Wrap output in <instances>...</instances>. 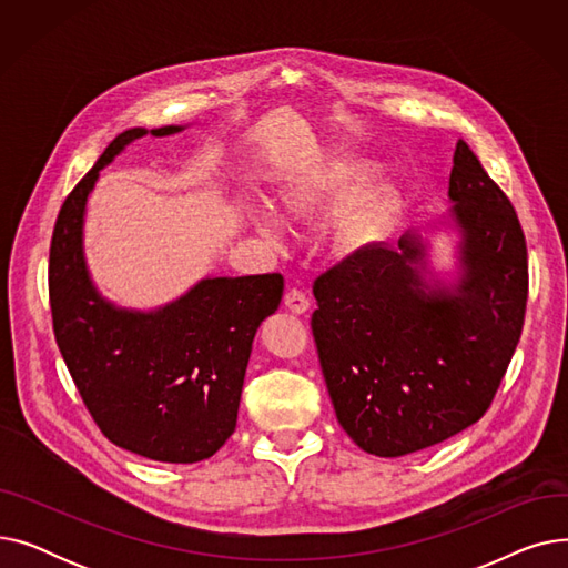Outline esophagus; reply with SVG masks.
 Segmentation results:
<instances>
[{"label":"esophagus","mask_w":568,"mask_h":568,"mask_svg":"<svg viewBox=\"0 0 568 568\" xmlns=\"http://www.w3.org/2000/svg\"><path fill=\"white\" fill-rule=\"evenodd\" d=\"M285 306H287L290 313L302 315V313H306L311 308V302H308V296L302 290H294L292 287V290L285 292Z\"/></svg>","instance_id":"esophagus-1"}]
</instances>
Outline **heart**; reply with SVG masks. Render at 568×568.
<instances>
[{
	"label": "heart",
	"mask_w": 568,
	"mask_h": 568,
	"mask_svg": "<svg viewBox=\"0 0 568 568\" xmlns=\"http://www.w3.org/2000/svg\"><path fill=\"white\" fill-rule=\"evenodd\" d=\"M384 165L364 154H334L306 168L278 191L276 204L251 200L244 209L251 225L272 242H287V225H308L338 212L349 201L336 227V244L356 251L389 230L403 212V197L392 184H375ZM369 191L366 192L365 189Z\"/></svg>",
	"instance_id": "b5f03b06"
}]
</instances>
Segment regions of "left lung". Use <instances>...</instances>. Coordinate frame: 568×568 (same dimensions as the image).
Returning a JSON list of instances; mask_svg holds the SVG:
<instances>
[{
    "instance_id": "8db88e82",
    "label": "left lung",
    "mask_w": 568,
    "mask_h": 568,
    "mask_svg": "<svg viewBox=\"0 0 568 568\" xmlns=\"http://www.w3.org/2000/svg\"><path fill=\"white\" fill-rule=\"evenodd\" d=\"M449 202L398 246L356 251L313 285L311 326L338 424L379 458L428 449L479 422L520 341L525 234L463 140ZM442 233L455 244L444 273L429 260Z\"/></svg>"
}]
</instances>
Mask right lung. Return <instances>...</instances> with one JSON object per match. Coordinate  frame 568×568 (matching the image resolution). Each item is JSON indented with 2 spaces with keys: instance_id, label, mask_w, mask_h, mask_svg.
Returning a JSON list of instances; mask_svg holds the SVG:
<instances>
[{
  "instance_id": "right-lung-1",
  "label": "right lung",
  "mask_w": 568,
  "mask_h": 568,
  "mask_svg": "<svg viewBox=\"0 0 568 568\" xmlns=\"http://www.w3.org/2000/svg\"><path fill=\"white\" fill-rule=\"evenodd\" d=\"M186 126L129 129L67 197L50 244L54 338L101 433L159 463L212 458L234 433L253 338L278 311L283 276H204L156 308L116 306L84 255V216L101 170L144 138Z\"/></svg>"
}]
</instances>
